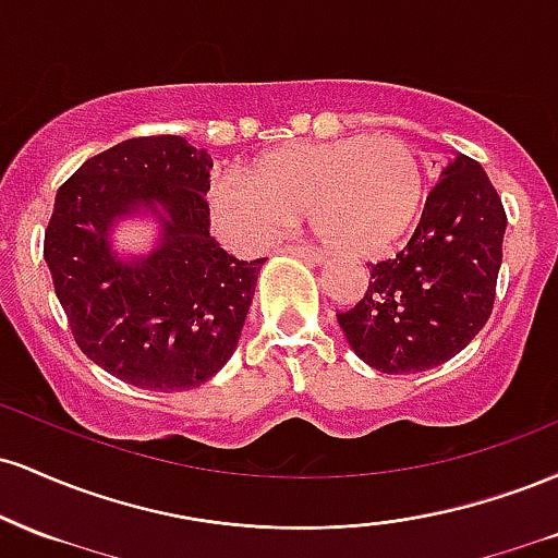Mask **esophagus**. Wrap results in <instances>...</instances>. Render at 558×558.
Returning a JSON list of instances; mask_svg holds the SVG:
<instances>
[{"instance_id":"esophagus-1","label":"esophagus","mask_w":558,"mask_h":558,"mask_svg":"<svg viewBox=\"0 0 558 558\" xmlns=\"http://www.w3.org/2000/svg\"><path fill=\"white\" fill-rule=\"evenodd\" d=\"M288 254H296V257H304L310 262H323L328 254L323 252V248H315V246H286Z\"/></svg>"}]
</instances>
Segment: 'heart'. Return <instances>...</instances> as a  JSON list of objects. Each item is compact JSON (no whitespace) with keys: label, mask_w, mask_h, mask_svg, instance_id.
<instances>
[{"label":"heart","mask_w":558,"mask_h":558,"mask_svg":"<svg viewBox=\"0 0 558 558\" xmlns=\"http://www.w3.org/2000/svg\"><path fill=\"white\" fill-rule=\"evenodd\" d=\"M425 202V168L409 141L351 136L262 157L246 178L213 191V215L233 241H270L306 215L319 239L349 254L386 252L409 233Z\"/></svg>","instance_id":"obj_1"}]
</instances>
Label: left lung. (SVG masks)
Masks as SVG:
<instances>
[{
    "instance_id": "1",
    "label": "left lung",
    "mask_w": 558,
    "mask_h": 558,
    "mask_svg": "<svg viewBox=\"0 0 558 558\" xmlns=\"http://www.w3.org/2000/svg\"><path fill=\"white\" fill-rule=\"evenodd\" d=\"M506 213L490 178L457 155L396 257L369 265L362 301L338 312L345 341L386 375L425 373L457 356L493 312Z\"/></svg>"
}]
</instances>
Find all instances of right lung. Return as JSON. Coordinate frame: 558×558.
<instances>
[{
  "mask_svg": "<svg viewBox=\"0 0 558 558\" xmlns=\"http://www.w3.org/2000/svg\"><path fill=\"white\" fill-rule=\"evenodd\" d=\"M209 168L213 157L181 136H141L86 159L57 191L44 233L57 299L83 354L136 388L207 383L252 306L265 259H235L213 239ZM136 208L160 216L163 241L125 263L109 228Z\"/></svg>",
  "mask_w": 558,
  "mask_h": 558,
  "instance_id": "obj_1",
  "label": "right lung"
}]
</instances>
